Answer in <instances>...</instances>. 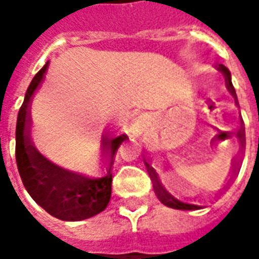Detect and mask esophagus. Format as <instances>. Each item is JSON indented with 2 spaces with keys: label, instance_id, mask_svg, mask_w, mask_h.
I'll list each match as a JSON object with an SVG mask.
<instances>
[{
  "label": "esophagus",
  "instance_id": "esophagus-1",
  "mask_svg": "<svg viewBox=\"0 0 259 259\" xmlns=\"http://www.w3.org/2000/svg\"><path fill=\"white\" fill-rule=\"evenodd\" d=\"M135 123H136V125H138V127H143V125H144V123H146V119H144L143 116H139L138 119H136Z\"/></svg>",
  "mask_w": 259,
  "mask_h": 259
}]
</instances>
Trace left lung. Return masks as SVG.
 Masks as SVG:
<instances>
[{"label":"left lung","mask_w":259,"mask_h":259,"mask_svg":"<svg viewBox=\"0 0 259 259\" xmlns=\"http://www.w3.org/2000/svg\"><path fill=\"white\" fill-rule=\"evenodd\" d=\"M217 69H218V71H221L223 73V76H225V78H226L227 90L230 91V94L234 96L235 103L238 104L237 95H235V90H234V87H233V82H231L230 71H229V69H227L225 65H222V64H219L218 67H217ZM237 136H238V139L241 140L242 147L245 146V130H243V127H242L241 130L238 131ZM146 165H147V171H148V174H150L151 181H152V185H154L155 194H156L158 199L160 200V202H162L164 206H167V207H171V208H177V210H199L200 206H196V204L185 203V202H181V200L177 199L175 196L171 195V194H169V192L167 191L164 187H163V185L160 183V181H159L158 174L155 172V169L152 168V167H151L148 163H146ZM234 171H235V168H234Z\"/></svg>","instance_id":"obj_1"}]
</instances>
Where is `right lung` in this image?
<instances>
[{
	"label": "right lung",
	"instance_id": "obj_1",
	"mask_svg": "<svg viewBox=\"0 0 259 259\" xmlns=\"http://www.w3.org/2000/svg\"><path fill=\"white\" fill-rule=\"evenodd\" d=\"M49 61L33 77L18 111L16 125V160L26 191L45 211L61 221H82L107 207L112 191V164L117 148L127 135L103 136L107 167L100 178L73 172L48 160L30 139V101L44 80Z\"/></svg>",
	"mask_w": 259,
	"mask_h": 259
}]
</instances>
